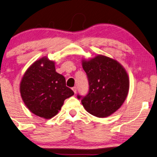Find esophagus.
<instances>
[{
    "instance_id": "obj_1",
    "label": "esophagus",
    "mask_w": 157,
    "mask_h": 157,
    "mask_svg": "<svg viewBox=\"0 0 157 157\" xmlns=\"http://www.w3.org/2000/svg\"><path fill=\"white\" fill-rule=\"evenodd\" d=\"M72 89V90H73V91H74V93H75H75H76V92H77V88H76V87H73Z\"/></svg>"
}]
</instances>
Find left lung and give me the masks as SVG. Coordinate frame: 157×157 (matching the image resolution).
<instances>
[{
	"label": "left lung",
	"mask_w": 157,
	"mask_h": 157,
	"mask_svg": "<svg viewBox=\"0 0 157 157\" xmlns=\"http://www.w3.org/2000/svg\"><path fill=\"white\" fill-rule=\"evenodd\" d=\"M89 83L88 93L77 95L89 113L98 118L110 116L121 108L128 95L129 79L121 64L103 55L82 60Z\"/></svg>",
	"instance_id": "obj_1"
}]
</instances>
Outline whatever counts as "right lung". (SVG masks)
Masks as SVG:
<instances>
[{
	"label": "right lung",
	"mask_w": 157,
	"mask_h": 157,
	"mask_svg": "<svg viewBox=\"0 0 157 157\" xmlns=\"http://www.w3.org/2000/svg\"><path fill=\"white\" fill-rule=\"evenodd\" d=\"M20 93L29 110L46 119L56 116L64 100L74 95L66 86L64 77L56 72L54 62L47 57L37 60L26 71Z\"/></svg>",
	"instance_id": "right-lung-1"
}]
</instances>
